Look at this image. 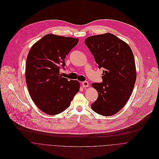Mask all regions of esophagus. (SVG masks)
<instances>
[{
  "instance_id": "34e87169",
  "label": "esophagus",
  "mask_w": 159,
  "mask_h": 159,
  "mask_svg": "<svg viewBox=\"0 0 159 159\" xmlns=\"http://www.w3.org/2000/svg\"><path fill=\"white\" fill-rule=\"evenodd\" d=\"M82 86H83V88L88 87V86H89V84H88V81H83V82L82 83Z\"/></svg>"
}]
</instances>
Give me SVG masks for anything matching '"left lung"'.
<instances>
[{"label":"left lung","mask_w":159,"mask_h":159,"mask_svg":"<svg viewBox=\"0 0 159 159\" xmlns=\"http://www.w3.org/2000/svg\"><path fill=\"white\" fill-rule=\"evenodd\" d=\"M84 43L98 68H103L102 83L92 84L98 97L91 108L101 115H113L125 105L134 88V54L127 44L111 33L89 36Z\"/></svg>","instance_id":"8db88e82"}]
</instances>
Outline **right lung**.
I'll list each match as a JSON object with an SVG mask.
<instances>
[{
  "label": "right lung",
  "instance_id": "1",
  "mask_svg": "<svg viewBox=\"0 0 159 159\" xmlns=\"http://www.w3.org/2000/svg\"><path fill=\"white\" fill-rule=\"evenodd\" d=\"M78 39L47 34L30 48L26 60L27 86L36 106L54 115L67 109L80 90L76 80H68L59 73L65 59L78 43Z\"/></svg>",
  "mask_w": 159,
  "mask_h": 159
}]
</instances>
